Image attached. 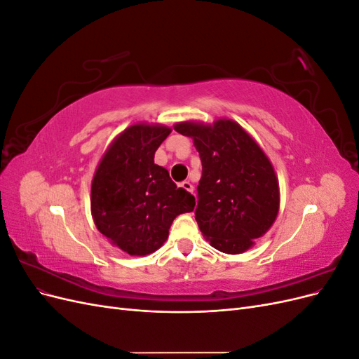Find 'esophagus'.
<instances>
[{
	"mask_svg": "<svg viewBox=\"0 0 359 359\" xmlns=\"http://www.w3.org/2000/svg\"><path fill=\"white\" fill-rule=\"evenodd\" d=\"M180 186L184 189V190H187V191H190V193H193L194 191V189H193V184L190 182V181H182Z\"/></svg>",
	"mask_w": 359,
	"mask_h": 359,
	"instance_id": "esophagus-1",
	"label": "esophagus"
}]
</instances>
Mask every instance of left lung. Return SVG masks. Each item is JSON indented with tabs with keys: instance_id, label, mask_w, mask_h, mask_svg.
<instances>
[{
	"instance_id": "1",
	"label": "left lung",
	"mask_w": 359,
	"mask_h": 359,
	"mask_svg": "<svg viewBox=\"0 0 359 359\" xmlns=\"http://www.w3.org/2000/svg\"><path fill=\"white\" fill-rule=\"evenodd\" d=\"M194 140L202 177L194 217L210 244L227 255L252 247L274 223L280 194L273 165L245 130L231 119L214 126L180 123Z\"/></svg>"
}]
</instances>
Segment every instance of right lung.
<instances>
[{"label": "right lung", "mask_w": 359, "mask_h": 359, "mask_svg": "<svg viewBox=\"0 0 359 359\" xmlns=\"http://www.w3.org/2000/svg\"><path fill=\"white\" fill-rule=\"evenodd\" d=\"M170 133L165 126L135 124L107 148L91 186L94 223L132 256L156 252L177 215L194 210V196L177 187L154 154Z\"/></svg>", "instance_id": "add662e5"}]
</instances>
